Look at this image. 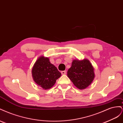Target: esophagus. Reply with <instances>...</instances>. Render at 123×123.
Here are the masks:
<instances>
[{"mask_svg":"<svg viewBox=\"0 0 123 123\" xmlns=\"http://www.w3.org/2000/svg\"><path fill=\"white\" fill-rule=\"evenodd\" d=\"M61 73L62 75H65V74H66V71H62L61 72Z\"/></svg>","mask_w":123,"mask_h":123,"instance_id":"1","label":"esophagus"}]
</instances>
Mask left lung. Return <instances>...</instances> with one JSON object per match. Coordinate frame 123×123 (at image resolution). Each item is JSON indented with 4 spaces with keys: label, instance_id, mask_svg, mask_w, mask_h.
<instances>
[{
    "label": "left lung",
    "instance_id": "1",
    "mask_svg": "<svg viewBox=\"0 0 123 123\" xmlns=\"http://www.w3.org/2000/svg\"><path fill=\"white\" fill-rule=\"evenodd\" d=\"M68 77L79 89H84L90 85L94 78V68L88 59L74 60L68 70Z\"/></svg>",
    "mask_w": 123,
    "mask_h": 123
}]
</instances>
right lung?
Here are the masks:
<instances>
[{"mask_svg":"<svg viewBox=\"0 0 123 123\" xmlns=\"http://www.w3.org/2000/svg\"><path fill=\"white\" fill-rule=\"evenodd\" d=\"M32 73L35 82L45 90L52 87L61 76V72L51 64L49 59L43 56L40 57L36 61Z\"/></svg>","mask_w":123,"mask_h":123,"instance_id":"add662e5","label":"right lung"}]
</instances>
